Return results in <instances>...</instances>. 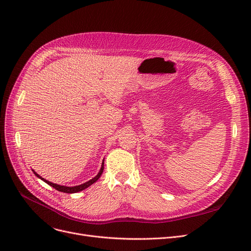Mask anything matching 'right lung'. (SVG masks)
<instances>
[{
    "label": "right lung",
    "mask_w": 251,
    "mask_h": 251,
    "mask_svg": "<svg viewBox=\"0 0 251 251\" xmlns=\"http://www.w3.org/2000/svg\"><path fill=\"white\" fill-rule=\"evenodd\" d=\"M103 160H104V159H103ZM103 160H102L101 167H100V172L98 173V175H97L96 177L92 178V179H90L89 181H87V182H85V183H83V184H80V185H77V186H64V185H59V184H56V183H51V182H50V181H48V180L44 179L43 177L39 176V175L35 172V171H33V170H32V171H33V173H34V175H35L36 177H38L39 179H42L44 182H46L47 184H49L50 186L54 187V188L57 189L58 191L65 192V193H76V192L84 190L85 188L89 187V186L91 185V184H94L95 182H97V181L99 180V178L101 176L102 171H103Z\"/></svg>",
    "instance_id": "add662e5"
}]
</instances>
